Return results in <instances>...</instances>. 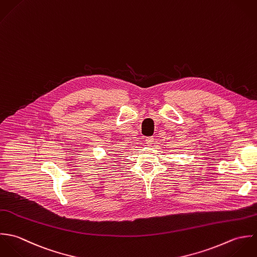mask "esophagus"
<instances>
[{"label": "esophagus", "instance_id": "34e87169", "mask_svg": "<svg viewBox=\"0 0 257 257\" xmlns=\"http://www.w3.org/2000/svg\"><path fill=\"white\" fill-rule=\"evenodd\" d=\"M145 141H146L147 146H151L153 144V142H154V138L153 137H147Z\"/></svg>", "mask_w": 257, "mask_h": 257}]
</instances>
